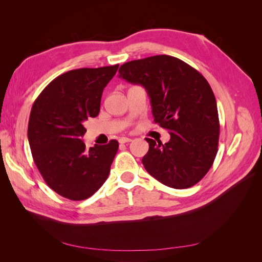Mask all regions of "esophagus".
<instances>
[{
    "mask_svg": "<svg viewBox=\"0 0 262 262\" xmlns=\"http://www.w3.org/2000/svg\"><path fill=\"white\" fill-rule=\"evenodd\" d=\"M132 141V139H130V138H126V137H122V138H120L119 139V143H121V144H124V143H128V142H131Z\"/></svg>",
    "mask_w": 262,
    "mask_h": 262,
    "instance_id": "1",
    "label": "esophagus"
}]
</instances>
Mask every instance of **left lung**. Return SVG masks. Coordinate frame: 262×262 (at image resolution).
Wrapping results in <instances>:
<instances>
[{"instance_id": "8db88e82", "label": "left lung", "mask_w": 262, "mask_h": 262, "mask_svg": "<svg viewBox=\"0 0 262 262\" xmlns=\"http://www.w3.org/2000/svg\"><path fill=\"white\" fill-rule=\"evenodd\" d=\"M119 77L145 89L154 122L167 129V143L146 138V171L163 185L186 189L209 171L217 153L220 122L215 96L201 73L170 55L126 62Z\"/></svg>"}]
</instances>
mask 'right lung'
Segmentation results:
<instances>
[{
	"label": "right lung",
	"mask_w": 262,
	"mask_h": 262,
	"mask_svg": "<svg viewBox=\"0 0 262 262\" xmlns=\"http://www.w3.org/2000/svg\"><path fill=\"white\" fill-rule=\"evenodd\" d=\"M118 68L63 73L46 86L31 108L28 141L34 162L46 184L67 199H87L108 178L118 141L86 149L82 138L84 122L98 116L102 92Z\"/></svg>",
	"instance_id": "add662e5"
}]
</instances>
